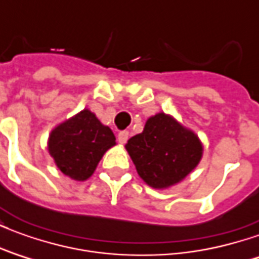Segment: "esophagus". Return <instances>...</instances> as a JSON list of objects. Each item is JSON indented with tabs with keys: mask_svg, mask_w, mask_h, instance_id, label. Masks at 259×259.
<instances>
[{
	"mask_svg": "<svg viewBox=\"0 0 259 259\" xmlns=\"http://www.w3.org/2000/svg\"><path fill=\"white\" fill-rule=\"evenodd\" d=\"M129 139V132H119L118 133V141L120 144H124Z\"/></svg>",
	"mask_w": 259,
	"mask_h": 259,
	"instance_id": "1",
	"label": "esophagus"
}]
</instances>
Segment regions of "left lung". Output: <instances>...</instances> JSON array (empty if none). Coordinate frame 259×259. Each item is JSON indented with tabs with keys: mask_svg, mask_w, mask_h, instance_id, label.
I'll list each match as a JSON object with an SVG mask.
<instances>
[{
	"mask_svg": "<svg viewBox=\"0 0 259 259\" xmlns=\"http://www.w3.org/2000/svg\"><path fill=\"white\" fill-rule=\"evenodd\" d=\"M126 150L141 179L155 189L185 179L202 155L198 137L165 113L148 119L143 133L127 141Z\"/></svg>",
	"mask_w": 259,
	"mask_h": 259,
	"instance_id": "1",
	"label": "left lung"
}]
</instances>
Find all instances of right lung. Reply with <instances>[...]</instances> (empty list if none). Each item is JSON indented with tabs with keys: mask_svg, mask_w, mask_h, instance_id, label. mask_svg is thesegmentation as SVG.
<instances>
[{
	"mask_svg": "<svg viewBox=\"0 0 259 259\" xmlns=\"http://www.w3.org/2000/svg\"><path fill=\"white\" fill-rule=\"evenodd\" d=\"M112 130L84 109L53 130L48 150L59 170L74 180H85L102 155L115 146Z\"/></svg>",
	"mask_w": 259,
	"mask_h": 259,
	"instance_id": "add662e5",
	"label": "right lung"
}]
</instances>
